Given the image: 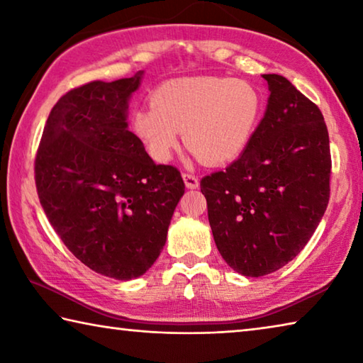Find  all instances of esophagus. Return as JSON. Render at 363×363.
Here are the masks:
<instances>
[{"mask_svg":"<svg viewBox=\"0 0 363 363\" xmlns=\"http://www.w3.org/2000/svg\"><path fill=\"white\" fill-rule=\"evenodd\" d=\"M182 179H184V184H186V187H187V189H196V187L200 186L199 177L194 176V174L184 173V174H182Z\"/></svg>","mask_w":363,"mask_h":363,"instance_id":"esophagus-1","label":"esophagus"}]
</instances>
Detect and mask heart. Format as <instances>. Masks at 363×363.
<instances>
[{
  "label": "heart",
  "mask_w": 363,
  "mask_h": 363,
  "mask_svg": "<svg viewBox=\"0 0 363 363\" xmlns=\"http://www.w3.org/2000/svg\"><path fill=\"white\" fill-rule=\"evenodd\" d=\"M262 96L253 84L227 77H184L163 83L152 107L133 113V131L157 162H167L184 144L211 167L237 160L253 139Z\"/></svg>",
  "instance_id": "b5f03b06"
}]
</instances>
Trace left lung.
<instances>
[{"instance_id":"1","label":"left lung","mask_w":363,"mask_h":363,"mask_svg":"<svg viewBox=\"0 0 363 363\" xmlns=\"http://www.w3.org/2000/svg\"><path fill=\"white\" fill-rule=\"evenodd\" d=\"M262 120L235 162L201 179L214 243L245 277L296 257L330 199V139L323 115L285 77L269 73Z\"/></svg>"}]
</instances>
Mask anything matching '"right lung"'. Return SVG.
<instances>
[{"label":"right lung","mask_w":363,"mask_h":363,"mask_svg":"<svg viewBox=\"0 0 363 363\" xmlns=\"http://www.w3.org/2000/svg\"><path fill=\"white\" fill-rule=\"evenodd\" d=\"M143 75L93 82L60 97L35 160L40 203L60 240L115 280L138 279L157 261L186 189L179 171L155 164L128 130Z\"/></svg>","instance_id":"right-lung-1"}]
</instances>
